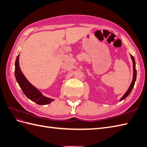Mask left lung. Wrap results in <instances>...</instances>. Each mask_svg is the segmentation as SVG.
Instances as JSON below:
<instances>
[{"label":"left lung","mask_w":147,"mask_h":147,"mask_svg":"<svg viewBox=\"0 0 147 147\" xmlns=\"http://www.w3.org/2000/svg\"><path fill=\"white\" fill-rule=\"evenodd\" d=\"M131 59L132 60V63H133V79H132V82L131 84V85L129 86V89L127 90V91H126V92L124 94V95L121 97V99H120V101H121L122 100L124 99L125 98H126V97L129 96V94H130L131 91L132 90L133 88H134V84H135V82H136V77H137V71H136V63H135V59H134V57H133V56H132L131 55Z\"/></svg>","instance_id":"obj_1"}]
</instances>
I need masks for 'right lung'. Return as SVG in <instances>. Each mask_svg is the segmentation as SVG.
<instances>
[{"label":"right lung","mask_w":147,"mask_h":147,"mask_svg":"<svg viewBox=\"0 0 147 147\" xmlns=\"http://www.w3.org/2000/svg\"><path fill=\"white\" fill-rule=\"evenodd\" d=\"M19 55H18L15 61V74L17 82L18 83L22 91L28 99L39 105L48 104L54 100L42 95L37 89L31 84L26 78L23 74L21 71L19 65Z\"/></svg>","instance_id":"add662e5"}]
</instances>
